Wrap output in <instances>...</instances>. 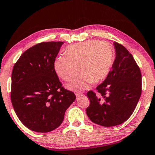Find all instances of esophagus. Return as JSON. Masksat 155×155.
Here are the masks:
<instances>
[{"instance_id": "obj_1", "label": "esophagus", "mask_w": 155, "mask_h": 155, "mask_svg": "<svg viewBox=\"0 0 155 155\" xmlns=\"http://www.w3.org/2000/svg\"><path fill=\"white\" fill-rule=\"evenodd\" d=\"M75 95H76V97H77V98H78V97L82 96L83 94L81 93H75Z\"/></svg>"}]
</instances>
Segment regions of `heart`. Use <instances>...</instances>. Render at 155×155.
<instances>
[{
	"label": "heart",
	"mask_w": 155,
	"mask_h": 155,
	"mask_svg": "<svg viewBox=\"0 0 155 155\" xmlns=\"http://www.w3.org/2000/svg\"><path fill=\"white\" fill-rule=\"evenodd\" d=\"M114 61V50L110 43L90 40L69 46L65 56L56 59L54 69L60 78L71 82L79 73L80 77L69 85L73 90H81L88 84L97 83L108 75Z\"/></svg>",
	"instance_id": "1"
}]
</instances>
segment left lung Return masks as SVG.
Returning a JSON list of instances; mask_svg holds the SVG:
<instances>
[{
	"label": "left lung",
	"instance_id": "1",
	"mask_svg": "<svg viewBox=\"0 0 155 155\" xmlns=\"http://www.w3.org/2000/svg\"><path fill=\"white\" fill-rule=\"evenodd\" d=\"M116 58L104 82L97 87L100 94L87 93L90 105L86 114L94 123L113 127L128 120L142 94V74L134 56L117 42L114 43Z\"/></svg>",
	"mask_w": 155,
	"mask_h": 155
}]
</instances>
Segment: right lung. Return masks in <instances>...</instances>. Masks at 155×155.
I'll return each instance as SVG.
<instances>
[{
  "label": "right lung",
  "instance_id": "obj_1",
  "mask_svg": "<svg viewBox=\"0 0 155 155\" xmlns=\"http://www.w3.org/2000/svg\"><path fill=\"white\" fill-rule=\"evenodd\" d=\"M62 41L42 42L30 48L15 62L12 74L11 100L24 126L48 133L62 123L76 98L62 87L54 69Z\"/></svg>",
  "mask_w": 155,
  "mask_h": 155
}]
</instances>
